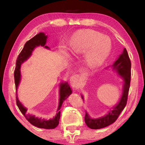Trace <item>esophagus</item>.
Returning a JSON list of instances; mask_svg holds the SVG:
<instances>
[{
	"label": "esophagus",
	"mask_w": 145,
	"mask_h": 145,
	"mask_svg": "<svg viewBox=\"0 0 145 145\" xmlns=\"http://www.w3.org/2000/svg\"><path fill=\"white\" fill-rule=\"evenodd\" d=\"M70 84L73 88H77L80 84V77L79 75H73L70 78Z\"/></svg>",
	"instance_id": "34e87169"
}]
</instances>
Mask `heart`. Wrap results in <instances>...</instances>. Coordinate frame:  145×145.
I'll list each match as a JSON object with an SVG mask.
<instances>
[{"mask_svg": "<svg viewBox=\"0 0 145 145\" xmlns=\"http://www.w3.org/2000/svg\"><path fill=\"white\" fill-rule=\"evenodd\" d=\"M111 48V41L109 38L91 29L77 31L67 45V50L70 54H84L83 61L90 68L101 67L109 56ZM59 52L65 53V48H61Z\"/></svg>", "mask_w": 145, "mask_h": 145, "instance_id": "b5f03b06", "label": "heart"}]
</instances>
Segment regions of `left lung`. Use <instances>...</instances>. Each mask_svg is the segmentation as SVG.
<instances>
[{
	"instance_id": "8db88e82",
	"label": "left lung",
	"mask_w": 145,
	"mask_h": 145,
	"mask_svg": "<svg viewBox=\"0 0 145 145\" xmlns=\"http://www.w3.org/2000/svg\"><path fill=\"white\" fill-rule=\"evenodd\" d=\"M112 70L116 72L117 76L123 80L122 94L119 101L107 113L102 117L93 118L86 111L85 115V123L87 126L92 129H100L111 125L116 121L120 114L127 104V97L131 82V63L128 53L124 48L122 53L112 65ZM84 100V97L81 95Z\"/></svg>"
}]
</instances>
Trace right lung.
I'll return each instance as SVG.
<instances>
[{
	"mask_svg": "<svg viewBox=\"0 0 145 145\" xmlns=\"http://www.w3.org/2000/svg\"><path fill=\"white\" fill-rule=\"evenodd\" d=\"M48 36L41 32L31 38L30 40L27 41L24 45L22 50L20 53L18 57H17L16 62V68L14 70V83L16 86V104L18 107L20 111H21L26 119L31 123L34 126H36L38 128H42L46 129H53L56 128L58 125L59 121L60 119L61 111H59L63 102L72 94V90L70 87L69 84L67 82H61L59 84V105L56 114L53 118L49 120H46L45 118H41L40 117L36 116L35 115H33L27 112V109L24 106L20 101L18 98V88L21 80V72L20 68L21 65L26 61L32 56V54L34 49L38 46H43L44 48L50 50V48L48 46H46V41H47Z\"/></svg>",
	"mask_w": 145,
	"mask_h": 145,
	"instance_id": "right-lung-1",
	"label": "right lung"
}]
</instances>
